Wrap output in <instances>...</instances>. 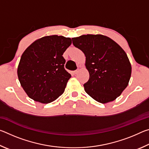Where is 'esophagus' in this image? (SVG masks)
Here are the masks:
<instances>
[{
	"instance_id": "obj_1",
	"label": "esophagus",
	"mask_w": 149,
	"mask_h": 149,
	"mask_svg": "<svg viewBox=\"0 0 149 149\" xmlns=\"http://www.w3.org/2000/svg\"><path fill=\"white\" fill-rule=\"evenodd\" d=\"M78 72H79V70H75V71L73 72V74H77Z\"/></svg>"
}]
</instances>
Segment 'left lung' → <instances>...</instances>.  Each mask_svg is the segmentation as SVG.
<instances>
[{"instance_id":"obj_1","label":"left lung","mask_w":149,"mask_h":149,"mask_svg":"<svg viewBox=\"0 0 149 149\" xmlns=\"http://www.w3.org/2000/svg\"><path fill=\"white\" fill-rule=\"evenodd\" d=\"M72 39L86 57L89 79L84 85L85 92L102 104L114 100L127 87L132 74L125 52L105 35L88 34Z\"/></svg>"}]
</instances>
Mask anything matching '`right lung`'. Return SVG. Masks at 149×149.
<instances>
[{
    "mask_svg": "<svg viewBox=\"0 0 149 149\" xmlns=\"http://www.w3.org/2000/svg\"><path fill=\"white\" fill-rule=\"evenodd\" d=\"M71 44L69 37L50 35L35 41L24 52L17 73L29 98L47 104L64 92L71 75L64 68L62 55Z\"/></svg>",
    "mask_w": 149,
    "mask_h": 149,
    "instance_id": "obj_1",
    "label": "right lung"
}]
</instances>
